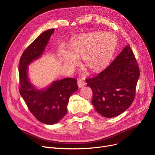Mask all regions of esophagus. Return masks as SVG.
<instances>
[{"mask_svg": "<svg viewBox=\"0 0 155 155\" xmlns=\"http://www.w3.org/2000/svg\"><path fill=\"white\" fill-rule=\"evenodd\" d=\"M77 84H78V86L79 87H81L86 85V83L84 81L81 80H78L77 81Z\"/></svg>", "mask_w": 155, "mask_h": 155, "instance_id": "1", "label": "esophagus"}]
</instances>
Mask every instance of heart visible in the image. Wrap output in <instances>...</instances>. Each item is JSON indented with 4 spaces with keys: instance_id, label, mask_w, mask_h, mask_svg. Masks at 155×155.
I'll list each match as a JSON object with an SVG mask.
<instances>
[{
    "instance_id": "heart-1",
    "label": "heart",
    "mask_w": 155,
    "mask_h": 155,
    "mask_svg": "<svg viewBox=\"0 0 155 155\" xmlns=\"http://www.w3.org/2000/svg\"><path fill=\"white\" fill-rule=\"evenodd\" d=\"M117 38L110 33L95 32L78 35L71 43V51L64 53V60L72 66L82 56L86 67L93 72L99 71L108 65L116 50Z\"/></svg>"
}]
</instances>
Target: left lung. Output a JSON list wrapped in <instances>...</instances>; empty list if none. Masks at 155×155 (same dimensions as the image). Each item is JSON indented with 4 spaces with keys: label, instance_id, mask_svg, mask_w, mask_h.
I'll return each mask as SVG.
<instances>
[{
    "label": "left lung",
    "instance_id": "1",
    "mask_svg": "<svg viewBox=\"0 0 155 155\" xmlns=\"http://www.w3.org/2000/svg\"><path fill=\"white\" fill-rule=\"evenodd\" d=\"M139 76L134 53L127 45L105 69L86 80L92 90L91 102L96 111L106 118L124 112L134 101Z\"/></svg>",
    "mask_w": 155,
    "mask_h": 155
}]
</instances>
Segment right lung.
<instances>
[{
	"label": "right lung",
	"mask_w": 155,
	"mask_h": 155,
	"mask_svg": "<svg viewBox=\"0 0 155 155\" xmlns=\"http://www.w3.org/2000/svg\"><path fill=\"white\" fill-rule=\"evenodd\" d=\"M54 31L51 29L41 34L24 51L19 64V93L32 115L46 124L57 123L65 116L69 97L78 88L74 78L54 81L41 90L35 89L29 81L28 65L43 54Z\"/></svg>",
	"instance_id": "obj_1"
}]
</instances>
